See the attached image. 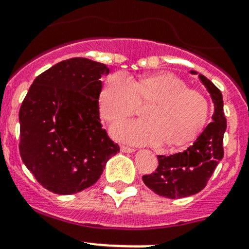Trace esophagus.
Returning a JSON list of instances; mask_svg holds the SVG:
<instances>
[{
  "label": "esophagus",
  "instance_id": "esophagus-1",
  "mask_svg": "<svg viewBox=\"0 0 249 249\" xmlns=\"http://www.w3.org/2000/svg\"><path fill=\"white\" fill-rule=\"evenodd\" d=\"M135 149L133 148V147H128V146H121V152H124V153H133Z\"/></svg>",
  "mask_w": 249,
  "mask_h": 249
}]
</instances>
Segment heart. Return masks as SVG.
Segmentation results:
<instances>
[{
  "instance_id": "obj_1",
  "label": "heart",
  "mask_w": 249,
  "mask_h": 249,
  "mask_svg": "<svg viewBox=\"0 0 249 249\" xmlns=\"http://www.w3.org/2000/svg\"><path fill=\"white\" fill-rule=\"evenodd\" d=\"M139 103H149L147 120L114 125L111 132L116 139L152 145L164 141L168 147L186 145L202 132L210 111L207 97L189 89L173 73L148 74L132 81L117 72L106 79L98 97L101 115L109 124L136 114Z\"/></svg>"
}]
</instances>
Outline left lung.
I'll return each instance as SVG.
<instances>
[{
	"mask_svg": "<svg viewBox=\"0 0 249 249\" xmlns=\"http://www.w3.org/2000/svg\"><path fill=\"white\" fill-rule=\"evenodd\" d=\"M191 73L196 72L191 71ZM199 79L213 98L215 107L213 121L185 151L167 157L158 156L159 165L157 170L151 175L142 176L147 188L159 196L175 199L202 191L223 158V135L227 120L222 93L207 77L199 74Z\"/></svg>",
	"mask_w": 249,
	"mask_h": 249,
	"instance_id": "1",
	"label": "left lung"
}]
</instances>
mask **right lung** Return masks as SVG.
Wrapping results in <instances>:
<instances>
[{
    "mask_svg": "<svg viewBox=\"0 0 249 249\" xmlns=\"http://www.w3.org/2000/svg\"><path fill=\"white\" fill-rule=\"evenodd\" d=\"M104 64L71 58L34 79L21 104L20 156L39 184L58 195L93 185L120 152L100 119Z\"/></svg>",
    "mask_w": 249,
    "mask_h": 249,
    "instance_id": "1",
    "label": "right lung"
}]
</instances>
